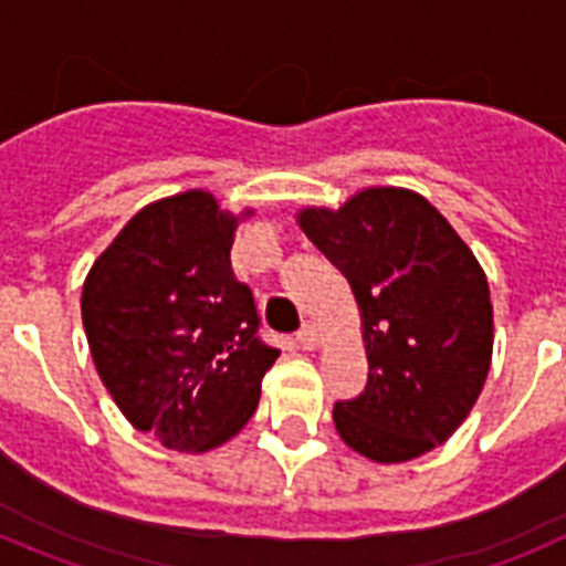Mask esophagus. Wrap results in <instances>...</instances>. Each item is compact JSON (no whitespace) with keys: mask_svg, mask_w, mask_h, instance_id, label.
<instances>
[{"mask_svg":"<svg viewBox=\"0 0 566 566\" xmlns=\"http://www.w3.org/2000/svg\"><path fill=\"white\" fill-rule=\"evenodd\" d=\"M297 343L306 348V352H312V348H317L319 345V334H317V326H312V323H306V326L300 328L297 332Z\"/></svg>","mask_w":566,"mask_h":566,"instance_id":"1","label":"esophagus"}]
</instances>
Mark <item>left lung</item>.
I'll return each mask as SVG.
<instances>
[{
    "instance_id": "left-lung-1",
    "label": "left lung",
    "mask_w": 566,
    "mask_h": 566,
    "mask_svg": "<svg viewBox=\"0 0 566 566\" xmlns=\"http://www.w3.org/2000/svg\"><path fill=\"white\" fill-rule=\"evenodd\" d=\"M300 229L352 286L368 382L334 405V428L379 464L448 442L484 388L493 306L476 254L422 195L368 187L339 209L306 207Z\"/></svg>"
}]
</instances>
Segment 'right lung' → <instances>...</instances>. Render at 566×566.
I'll use <instances>...</instances> for the list:
<instances>
[{
	"label": "right lung",
	"mask_w": 566,
	"mask_h": 566,
	"mask_svg": "<svg viewBox=\"0 0 566 566\" xmlns=\"http://www.w3.org/2000/svg\"><path fill=\"white\" fill-rule=\"evenodd\" d=\"M207 189L147 203L90 266L82 323L104 388L164 448L207 453L252 419L277 359L232 274L238 223Z\"/></svg>",
	"instance_id": "add662e5"
}]
</instances>
